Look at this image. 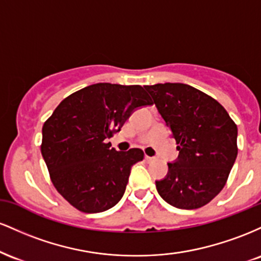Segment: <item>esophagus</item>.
Returning <instances> with one entry per match:
<instances>
[{
	"mask_svg": "<svg viewBox=\"0 0 261 261\" xmlns=\"http://www.w3.org/2000/svg\"><path fill=\"white\" fill-rule=\"evenodd\" d=\"M155 160L154 157H149V155H145V161L147 162V163H151V162H153Z\"/></svg>",
	"mask_w": 261,
	"mask_h": 261,
	"instance_id": "34e87169",
	"label": "esophagus"
}]
</instances>
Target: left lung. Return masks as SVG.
<instances>
[{
  "label": "left lung",
  "mask_w": 261,
  "mask_h": 261,
  "mask_svg": "<svg viewBox=\"0 0 261 261\" xmlns=\"http://www.w3.org/2000/svg\"><path fill=\"white\" fill-rule=\"evenodd\" d=\"M176 141L178 160L155 181L169 205L194 210L205 206L226 185L234 164L236 122L216 99L184 83L145 86Z\"/></svg>",
  "instance_id": "obj_1"
}]
</instances>
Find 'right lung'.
<instances>
[{
  "instance_id": "add662e5",
  "label": "right lung",
  "mask_w": 261,
  "mask_h": 261,
  "mask_svg": "<svg viewBox=\"0 0 261 261\" xmlns=\"http://www.w3.org/2000/svg\"><path fill=\"white\" fill-rule=\"evenodd\" d=\"M153 101L143 87L97 83L65 98L43 125L41 154L54 187L86 214L112 208L126 189L143 151L119 152L107 139L120 131L136 108Z\"/></svg>"
}]
</instances>
